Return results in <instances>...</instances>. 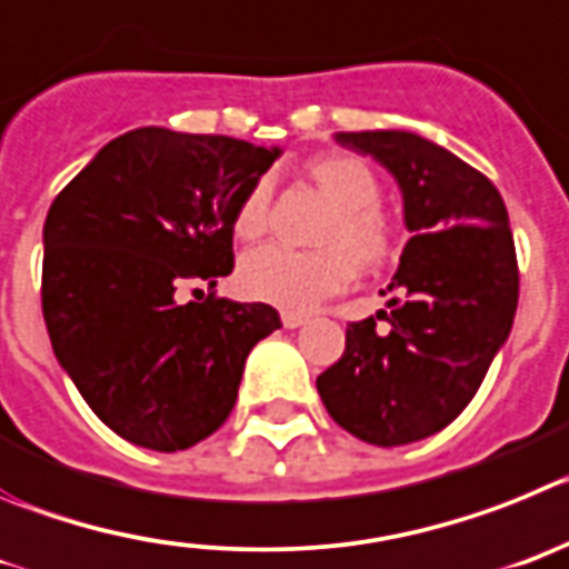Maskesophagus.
<instances>
[{"label": "esophagus", "instance_id": "esophagus-1", "mask_svg": "<svg viewBox=\"0 0 569 569\" xmlns=\"http://www.w3.org/2000/svg\"><path fill=\"white\" fill-rule=\"evenodd\" d=\"M280 320H283L286 329H300V326L309 320V315H300V311H283V315H280Z\"/></svg>", "mask_w": 569, "mask_h": 569}]
</instances>
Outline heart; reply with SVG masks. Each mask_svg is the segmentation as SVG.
Masks as SVG:
<instances>
[{
  "label": "heart",
  "mask_w": 569,
  "mask_h": 569,
  "mask_svg": "<svg viewBox=\"0 0 569 569\" xmlns=\"http://www.w3.org/2000/svg\"><path fill=\"white\" fill-rule=\"evenodd\" d=\"M303 176L335 203L320 232V249L260 247L240 260V291L274 309L306 311L355 283L357 263L382 272L402 252V223L380 207L382 183L362 158L326 152L303 163ZM272 227V187L254 181L234 209L232 229L240 240L263 238Z\"/></svg>",
  "instance_id": "1"
}]
</instances>
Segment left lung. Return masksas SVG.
<instances>
[{"label":"left lung","instance_id":"obj_1","mask_svg":"<svg viewBox=\"0 0 569 569\" xmlns=\"http://www.w3.org/2000/svg\"><path fill=\"white\" fill-rule=\"evenodd\" d=\"M337 141L393 172L413 238L388 286L391 311L348 322L346 351L317 391L340 428L393 448L453 422L508 340L519 303L513 232L499 189L453 152L402 130Z\"/></svg>","mask_w":569,"mask_h":569}]
</instances>
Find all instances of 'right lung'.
I'll return each mask as SVG.
<instances>
[{
  "label": "right lung",
  "mask_w": 569,
  "mask_h": 569,
  "mask_svg": "<svg viewBox=\"0 0 569 569\" xmlns=\"http://www.w3.org/2000/svg\"><path fill=\"white\" fill-rule=\"evenodd\" d=\"M280 150L141 127L61 189L44 221L42 315L96 417L150 450L192 448L227 422L266 303L209 291L232 272V218Z\"/></svg>",
  "instance_id": "obj_1"
}]
</instances>
